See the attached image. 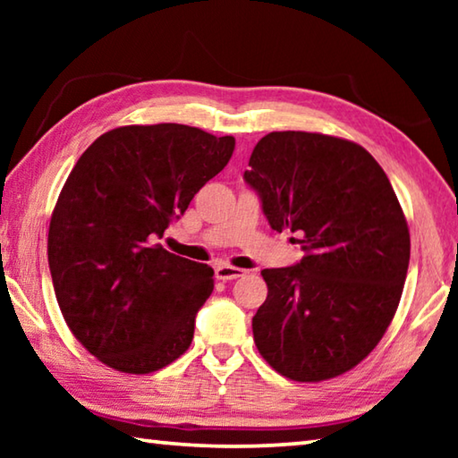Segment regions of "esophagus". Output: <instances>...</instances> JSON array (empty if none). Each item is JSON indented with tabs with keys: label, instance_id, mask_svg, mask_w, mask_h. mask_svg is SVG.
<instances>
[{
	"label": "esophagus",
	"instance_id": "34e87169",
	"mask_svg": "<svg viewBox=\"0 0 458 458\" xmlns=\"http://www.w3.org/2000/svg\"><path fill=\"white\" fill-rule=\"evenodd\" d=\"M246 270L238 268V267H232V265H218L216 267V276L220 278V281H234V278L244 276Z\"/></svg>",
	"mask_w": 458,
	"mask_h": 458
}]
</instances>
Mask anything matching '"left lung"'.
<instances>
[{
	"instance_id": "left-lung-1",
	"label": "left lung",
	"mask_w": 458,
	"mask_h": 458,
	"mask_svg": "<svg viewBox=\"0 0 458 458\" xmlns=\"http://www.w3.org/2000/svg\"><path fill=\"white\" fill-rule=\"evenodd\" d=\"M244 182L270 228L301 234V262L265 268L254 344L278 374L321 382L368 358L396 313L410 232L392 183L361 145L305 131L260 139Z\"/></svg>"
}]
</instances>
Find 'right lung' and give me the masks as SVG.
Masks as SVG:
<instances>
[{"label":"right lung","instance_id":"1","mask_svg":"<svg viewBox=\"0 0 458 458\" xmlns=\"http://www.w3.org/2000/svg\"><path fill=\"white\" fill-rule=\"evenodd\" d=\"M234 137L159 123L100 135L76 161L52 212L48 265L74 337L108 368L151 374L188 350L214 270L159 244Z\"/></svg>","mask_w":458,"mask_h":458}]
</instances>
